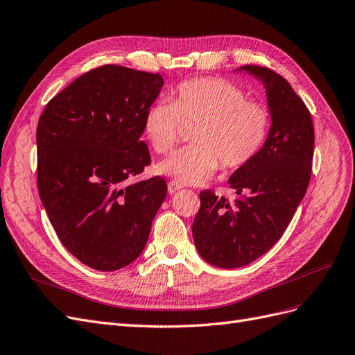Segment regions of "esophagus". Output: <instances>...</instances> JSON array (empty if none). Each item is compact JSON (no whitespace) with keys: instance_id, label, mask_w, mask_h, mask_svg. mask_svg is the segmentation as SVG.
I'll return each instance as SVG.
<instances>
[{"instance_id":"34e87169","label":"esophagus","mask_w":355,"mask_h":355,"mask_svg":"<svg viewBox=\"0 0 355 355\" xmlns=\"http://www.w3.org/2000/svg\"><path fill=\"white\" fill-rule=\"evenodd\" d=\"M182 187L178 184V182L175 180H170L168 185H167V189H168V194H175V192H178Z\"/></svg>"}]
</instances>
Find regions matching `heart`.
Instances as JSON below:
<instances>
[{
	"instance_id": "obj_1",
	"label": "heart",
	"mask_w": 355,
	"mask_h": 355,
	"mask_svg": "<svg viewBox=\"0 0 355 355\" xmlns=\"http://www.w3.org/2000/svg\"><path fill=\"white\" fill-rule=\"evenodd\" d=\"M182 123L198 124L192 144L157 166L159 175L178 184L201 185L219 168L237 170L262 151L271 128V111L263 102L247 99L245 92L222 78L180 83L173 101H155L145 112L144 133L158 154L179 141Z\"/></svg>"
}]
</instances>
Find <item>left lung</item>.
Wrapping results in <instances>:
<instances>
[{
  "instance_id": "left-lung-1",
  "label": "left lung",
  "mask_w": 355,
  "mask_h": 355,
  "mask_svg": "<svg viewBox=\"0 0 355 355\" xmlns=\"http://www.w3.org/2000/svg\"><path fill=\"white\" fill-rule=\"evenodd\" d=\"M240 71L263 84L272 121L270 135L252 163L228 179L239 197L228 201L211 189L201 191L192 223L202 259L227 270L249 265L282 239L306 192L314 155L311 114L287 80L257 65Z\"/></svg>"
}]
</instances>
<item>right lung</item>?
<instances>
[{"label":"right lung","instance_id":"right-lung-1","mask_svg":"<svg viewBox=\"0 0 355 355\" xmlns=\"http://www.w3.org/2000/svg\"><path fill=\"white\" fill-rule=\"evenodd\" d=\"M159 73L103 65L53 98L37 127V184L59 240L80 262L116 271L142 253L167 196L141 136L163 87Z\"/></svg>","mask_w":355,"mask_h":355}]
</instances>
